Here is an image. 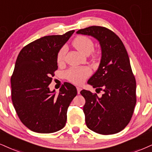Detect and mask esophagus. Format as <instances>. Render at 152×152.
Listing matches in <instances>:
<instances>
[{
    "instance_id": "34e87169",
    "label": "esophagus",
    "mask_w": 152,
    "mask_h": 152,
    "mask_svg": "<svg viewBox=\"0 0 152 152\" xmlns=\"http://www.w3.org/2000/svg\"><path fill=\"white\" fill-rule=\"evenodd\" d=\"M76 89H77V92H78V94H80V92H81V91L82 90V88L81 87H79V86H77L76 87Z\"/></svg>"
}]
</instances>
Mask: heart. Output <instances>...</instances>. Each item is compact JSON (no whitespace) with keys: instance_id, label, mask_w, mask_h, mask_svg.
<instances>
[{"instance_id":"1","label":"heart","mask_w":152,"mask_h":152,"mask_svg":"<svg viewBox=\"0 0 152 152\" xmlns=\"http://www.w3.org/2000/svg\"><path fill=\"white\" fill-rule=\"evenodd\" d=\"M73 45L80 52L85 55H89L94 49V43L91 38L86 36L80 35L76 37L73 41ZM67 47L63 46L57 54V62L63 63L64 61ZM91 75V70L86 67L83 68H72L66 72V77L69 81L76 84H80L85 81L86 78Z\"/></svg>"}]
</instances>
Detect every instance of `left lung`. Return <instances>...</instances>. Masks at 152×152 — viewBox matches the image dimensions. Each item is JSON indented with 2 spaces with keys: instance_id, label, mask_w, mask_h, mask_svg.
Returning <instances> with one entry per match:
<instances>
[{
  "instance_id": "obj_1",
  "label": "left lung",
  "mask_w": 152,
  "mask_h": 152,
  "mask_svg": "<svg viewBox=\"0 0 152 152\" xmlns=\"http://www.w3.org/2000/svg\"><path fill=\"white\" fill-rule=\"evenodd\" d=\"M76 33L96 38L102 52L99 67L88 83L103 94L98 97L89 91H81L86 100V123L98 134H115L128 125L137 102L136 81L128 54L120 37L106 27L91 26Z\"/></svg>"
}]
</instances>
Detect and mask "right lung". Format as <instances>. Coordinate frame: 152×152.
<instances>
[{
	"label": "right lung",
	"mask_w": 152,
	"mask_h": 152,
	"mask_svg": "<svg viewBox=\"0 0 152 152\" xmlns=\"http://www.w3.org/2000/svg\"><path fill=\"white\" fill-rule=\"evenodd\" d=\"M74 32L43 37L18 54L10 78L12 101L20 121L30 130L52 133L66 125L67 110L77 90L65 82L56 94L49 85L58 69V51Z\"/></svg>",
	"instance_id": "1"
}]
</instances>
